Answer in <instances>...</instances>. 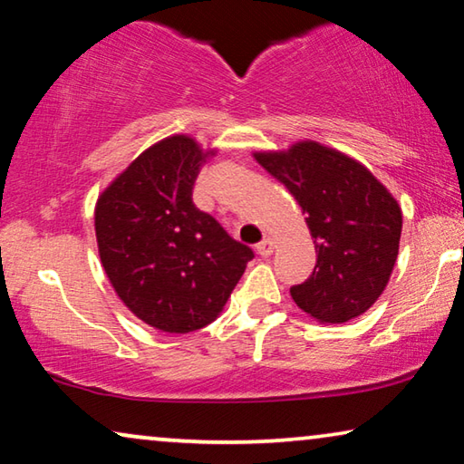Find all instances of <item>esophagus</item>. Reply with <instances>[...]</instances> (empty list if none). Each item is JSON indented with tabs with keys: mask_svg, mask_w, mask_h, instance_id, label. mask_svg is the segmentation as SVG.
<instances>
[{
	"mask_svg": "<svg viewBox=\"0 0 464 464\" xmlns=\"http://www.w3.org/2000/svg\"><path fill=\"white\" fill-rule=\"evenodd\" d=\"M257 253L261 255V257H270V255L274 253V240L272 238L261 240V243L257 245Z\"/></svg>",
	"mask_w": 464,
	"mask_h": 464,
	"instance_id": "1",
	"label": "esophagus"
}]
</instances>
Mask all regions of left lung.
<instances>
[{
	"label": "left lung",
	"mask_w": 464,
	"mask_h": 464,
	"mask_svg": "<svg viewBox=\"0 0 464 464\" xmlns=\"http://www.w3.org/2000/svg\"><path fill=\"white\" fill-rule=\"evenodd\" d=\"M305 213L315 245L312 276L291 297L322 324L364 314L385 291L398 259L401 209L364 165L318 142L255 152Z\"/></svg>",
	"instance_id": "obj_1"
}]
</instances>
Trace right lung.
<instances>
[{
    "instance_id": "add662e5",
    "label": "right lung",
    "mask_w": 464,
    "mask_h": 464,
    "mask_svg": "<svg viewBox=\"0 0 464 464\" xmlns=\"http://www.w3.org/2000/svg\"><path fill=\"white\" fill-rule=\"evenodd\" d=\"M203 152L188 136L144 150L96 203L104 272L121 301L163 333H192L224 310L255 255L192 203Z\"/></svg>"
}]
</instances>
